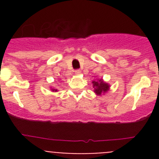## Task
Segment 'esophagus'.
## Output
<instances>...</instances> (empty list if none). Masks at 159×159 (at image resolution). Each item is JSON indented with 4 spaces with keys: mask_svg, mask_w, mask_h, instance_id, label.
<instances>
[{
    "mask_svg": "<svg viewBox=\"0 0 159 159\" xmlns=\"http://www.w3.org/2000/svg\"><path fill=\"white\" fill-rule=\"evenodd\" d=\"M75 75H80L81 71L80 69H76L75 71Z\"/></svg>",
    "mask_w": 159,
    "mask_h": 159,
    "instance_id": "34e87169",
    "label": "esophagus"
}]
</instances>
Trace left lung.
<instances>
[{
    "label": "left lung",
    "instance_id": "left-lung-1",
    "mask_svg": "<svg viewBox=\"0 0 159 159\" xmlns=\"http://www.w3.org/2000/svg\"><path fill=\"white\" fill-rule=\"evenodd\" d=\"M93 86L95 88V92L97 95H101L102 93L107 92L109 89V85L107 83L103 82L102 80H99V81L98 82L93 81Z\"/></svg>",
    "mask_w": 159,
    "mask_h": 159
}]
</instances>
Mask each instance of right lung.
<instances>
[{
    "instance_id": "right-lung-1",
    "label": "right lung",
    "mask_w": 159,
    "mask_h": 159,
    "mask_svg": "<svg viewBox=\"0 0 159 159\" xmlns=\"http://www.w3.org/2000/svg\"><path fill=\"white\" fill-rule=\"evenodd\" d=\"M54 90H55V89H53V90H52V91H54ZM56 91H57V90H56Z\"/></svg>"
}]
</instances>
